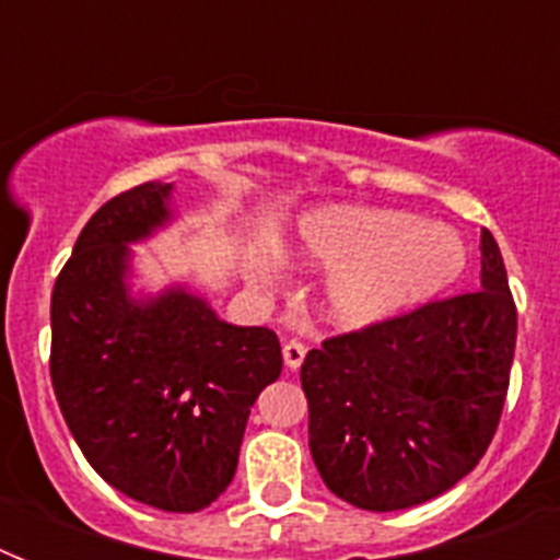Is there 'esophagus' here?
<instances>
[{"label": "esophagus", "mask_w": 560, "mask_h": 560, "mask_svg": "<svg viewBox=\"0 0 560 560\" xmlns=\"http://www.w3.org/2000/svg\"><path fill=\"white\" fill-rule=\"evenodd\" d=\"M303 359H305V345H300V341H285V345H283L285 368L296 370L300 364H303Z\"/></svg>", "instance_id": "1"}]
</instances>
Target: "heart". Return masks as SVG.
<instances>
[{
	"label": "heart",
	"instance_id": "heart-1",
	"mask_svg": "<svg viewBox=\"0 0 560 560\" xmlns=\"http://www.w3.org/2000/svg\"><path fill=\"white\" fill-rule=\"evenodd\" d=\"M294 255L328 269L319 305L330 325L361 330L423 303L457 280L465 249L454 232L378 207L334 205L300 219Z\"/></svg>",
	"mask_w": 560,
	"mask_h": 560
}]
</instances>
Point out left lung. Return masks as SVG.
Masks as SVG:
<instances>
[{
    "label": "left lung",
    "instance_id": "obj_1",
    "mask_svg": "<svg viewBox=\"0 0 560 560\" xmlns=\"http://www.w3.org/2000/svg\"><path fill=\"white\" fill-rule=\"evenodd\" d=\"M479 289L325 339L300 370L316 471L361 511L446 493L491 446L516 350L502 252L479 237Z\"/></svg>",
    "mask_w": 560,
    "mask_h": 560
}]
</instances>
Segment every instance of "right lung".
Listing matches in <instances>:
<instances>
[{
	"label": "right lung",
	"instance_id": "obj_1",
	"mask_svg": "<svg viewBox=\"0 0 560 560\" xmlns=\"http://www.w3.org/2000/svg\"><path fill=\"white\" fill-rule=\"evenodd\" d=\"M173 185L145 182L89 219L52 289L49 375L89 465L167 513L210 508L237 468L246 420L277 381L269 328L219 319L187 285L131 294V244L173 219Z\"/></svg>",
	"mask_w": 560,
	"mask_h": 560
}]
</instances>
